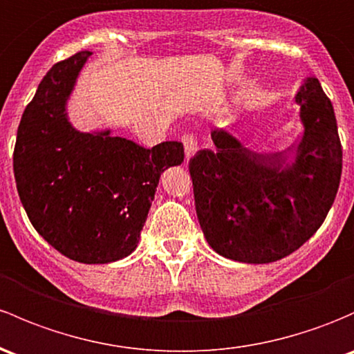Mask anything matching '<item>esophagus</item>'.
<instances>
[{
  "label": "esophagus",
  "mask_w": 354,
  "mask_h": 354,
  "mask_svg": "<svg viewBox=\"0 0 354 354\" xmlns=\"http://www.w3.org/2000/svg\"><path fill=\"white\" fill-rule=\"evenodd\" d=\"M181 142H183L185 146V154H187V161H188V159H192L193 156H195V152L198 151V142H196V139L192 136V133H183Z\"/></svg>",
  "instance_id": "34e87169"
}]
</instances>
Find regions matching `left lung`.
Here are the masks:
<instances>
[{"label": "left lung", "instance_id": "obj_1", "mask_svg": "<svg viewBox=\"0 0 354 354\" xmlns=\"http://www.w3.org/2000/svg\"><path fill=\"white\" fill-rule=\"evenodd\" d=\"M304 136L288 152H256L227 130L189 159L196 215L224 258L273 263L310 239L333 207L343 169L336 115L317 77L295 96Z\"/></svg>", "mask_w": 354, "mask_h": 354}]
</instances>
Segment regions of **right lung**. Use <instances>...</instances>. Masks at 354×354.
<instances>
[{
	"mask_svg": "<svg viewBox=\"0 0 354 354\" xmlns=\"http://www.w3.org/2000/svg\"><path fill=\"white\" fill-rule=\"evenodd\" d=\"M91 54L57 62L40 81L18 125L13 171L37 232L73 261L105 265L137 248L159 178L183 162L185 149L73 127L66 105Z\"/></svg>",
	"mask_w": 354,
	"mask_h": 354,
	"instance_id": "obj_1",
	"label": "right lung"
}]
</instances>
